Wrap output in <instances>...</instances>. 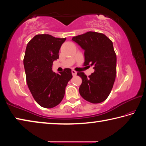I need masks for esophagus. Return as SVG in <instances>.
<instances>
[{"instance_id": "esophagus-1", "label": "esophagus", "mask_w": 146, "mask_h": 146, "mask_svg": "<svg viewBox=\"0 0 146 146\" xmlns=\"http://www.w3.org/2000/svg\"><path fill=\"white\" fill-rule=\"evenodd\" d=\"M71 73H72L73 76L76 75V71H75V70H72V71H71Z\"/></svg>"}]
</instances>
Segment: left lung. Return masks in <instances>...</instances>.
<instances>
[{
    "mask_svg": "<svg viewBox=\"0 0 146 146\" xmlns=\"http://www.w3.org/2000/svg\"><path fill=\"white\" fill-rule=\"evenodd\" d=\"M72 40L84 50V65L93 66L95 70L88 77L84 73H77L82 80L80 95L91 103L102 102L110 95L117 74V56L112 41L104 34L94 31L73 36Z\"/></svg>",
    "mask_w": 146,
    "mask_h": 146,
    "instance_id": "obj_1",
    "label": "left lung"
}]
</instances>
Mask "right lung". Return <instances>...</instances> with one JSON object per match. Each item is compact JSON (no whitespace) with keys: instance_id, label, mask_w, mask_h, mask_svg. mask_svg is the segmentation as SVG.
Returning a JSON list of instances; mask_svg holds the SVG:
<instances>
[{"instance_id":"right-lung-1","label":"right lung","mask_w":146,"mask_h":146,"mask_svg":"<svg viewBox=\"0 0 146 146\" xmlns=\"http://www.w3.org/2000/svg\"><path fill=\"white\" fill-rule=\"evenodd\" d=\"M66 39L36 35L27 44L24 57L26 82L34 99L43 108H52L60 103L68 82L73 77L70 68L59 74L52 71L53 61L58 58Z\"/></svg>"}]
</instances>
